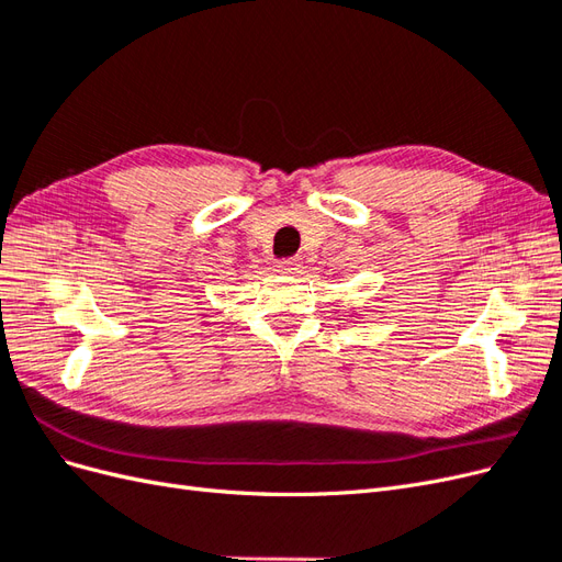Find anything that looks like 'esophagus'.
Wrapping results in <instances>:
<instances>
[{"label":"esophagus","mask_w":562,"mask_h":562,"mask_svg":"<svg viewBox=\"0 0 562 562\" xmlns=\"http://www.w3.org/2000/svg\"><path fill=\"white\" fill-rule=\"evenodd\" d=\"M297 269H300L297 258H283V260L277 262V271H281V274H295Z\"/></svg>","instance_id":"34e87169"}]
</instances>
